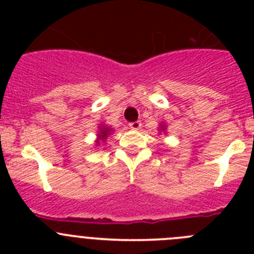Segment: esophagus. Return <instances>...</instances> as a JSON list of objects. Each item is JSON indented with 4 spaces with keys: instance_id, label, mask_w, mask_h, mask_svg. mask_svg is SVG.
<instances>
[{
    "instance_id": "34e87169",
    "label": "esophagus",
    "mask_w": 254,
    "mask_h": 254,
    "mask_svg": "<svg viewBox=\"0 0 254 254\" xmlns=\"http://www.w3.org/2000/svg\"><path fill=\"white\" fill-rule=\"evenodd\" d=\"M129 127L132 129H140L141 128V122L140 121H134V122L129 123Z\"/></svg>"
}]
</instances>
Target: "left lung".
I'll return each mask as SVG.
<instances>
[{
	"mask_svg": "<svg viewBox=\"0 0 254 254\" xmlns=\"http://www.w3.org/2000/svg\"><path fill=\"white\" fill-rule=\"evenodd\" d=\"M165 131H167V126L164 125V123H160V127H159V132H164V133H165Z\"/></svg>",
	"mask_w": 254,
	"mask_h": 254,
	"instance_id": "obj_1",
	"label": "left lung"
}]
</instances>
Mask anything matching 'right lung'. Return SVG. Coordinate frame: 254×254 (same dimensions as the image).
Instances as JSON below:
<instances>
[{
    "label": "right lung",
    "mask_w": 254,
    "mask_h": 254,
    "mask_svg": "<svg viewBox=\"0 0 254 254\" xmlns=\"http://www.w3.org/2000/svg\"><path fill=\"white\" fill-rule=\"evenodd\" d=\"M113 131L114 129L112 128V127H109V126L103 125V123L102 125H99V127H98V134H96V136H98V138L95 140V146L98 147L100 143L105 142L108 138V136L113 133Z\"/></svg>",
    "instance_id": "1"
}]
</instances>
